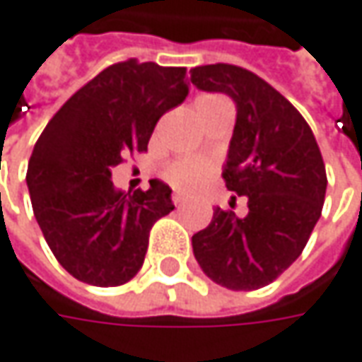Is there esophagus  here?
Listing matches in <instances>:
<instances>
[{"label":"esophagus","mask_w":362,"mask_h":362,"mask_svg":"<svg viewBox=\"0 0 362 362\" xmlns=\"http://www.w3.org/2000/svg\"><path fill=\"white\" fill-rule=\"evenodd\" d=\"M172 202H174L176 206H182V204L186 202V198L182 197V194H174V197H172Z\"/></svg>","instance_id":"34e87169"}]
</instances>
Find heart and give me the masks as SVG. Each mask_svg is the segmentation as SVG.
Instances as JSON below:
<instances>
[{
  "instance_id": "obj_1",
  "label": "heart",
  "mask_w": 362,
  "mask_h": 362,
  "mask_svg": "<svg viewBox=\"0 0 362 362\" xmlns=\"http://www.w3.org/2000/svg\"><path fill=\"white\" fill-rule=\"evenodd\" d=\"M216 99L218 97H212V95L200 97L197 101V107L202 105V103L216 101ZM211 172L212 164L209 160H202V158H182V160H176V162H172L165 168L164 178L170 186H174L180 192H194L197 188L202 186V182L211 176Z\"/></svg>"
}]
</instances>
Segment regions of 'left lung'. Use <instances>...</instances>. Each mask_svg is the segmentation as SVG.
I'll return each mask as SVG.
<instances>
[{
    "instance_id": "obj_1",
    "label": "left lung",
    "mask_w": 362,
    "mask_h": 362,
    "mask_svg": "<svg viewBox=\"0 0 362 362\" xmlns=\"http://www.w3.org/2000/svg\"><path fill=\"white\" fill-rule=\"evenodd\" d=\"M190 74L197 88L235 101L223 178L249 206L243 218L216 206L211 225L192 237L194 257L214 284L259 290L300 257L322 214V153L300 111L257 74L221 62Z\"/></svg>"
}]
</instances>
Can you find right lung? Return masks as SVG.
Instances as JSON below:
<instances>
[{"instance_id": "obj_1", "label": "right lung", "mask_w": 362, "mask_h": 362, "mask_svg": "<svg viewBox=\"0 0 362 362\" xmlns=\"http://www.w3.org/2000/svg\"><path fill=\"white\" fill-rule=\"evenodd\" d=\"M188 95L184 66L129 58L99 72L48 121L30 164L34 216L58 263L76 279L113 288L141 269L150 230L174 211L172 188L121 192L111 170L148 150L153 127Z\"/></svg>"}]
</instances>
